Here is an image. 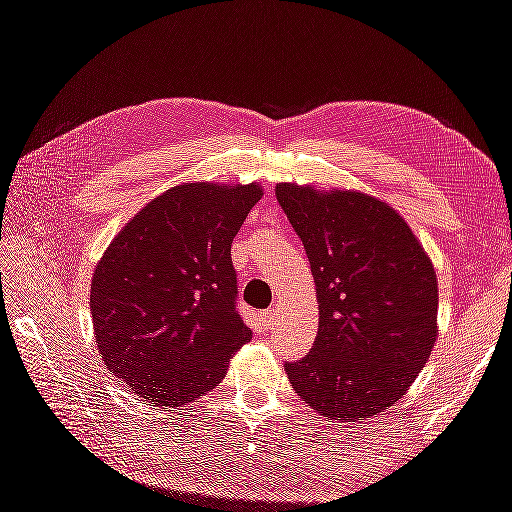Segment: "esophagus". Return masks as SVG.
I'll return each mask as SVG.
<instances>
[{
	"mask_svg": "<svg viewBox=\"0 0 512 512\" xmlns=\"http://www.w3.org/2000/svg\"><path fill=\"white\" fill-rule=\"evenodd\" d=\"M260 318H262V322H265V327H271V324L277 322V309H273V307L265 309V312L260 314Z\"/></svg>",
	"mask_w": 512,
	"mask_h": 512,
	"instance_id": "1",
	"label": "esophagus"
}]
</instances>
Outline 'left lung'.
<instances>
[{
  "mask_svg": "<svg viewBox=\"0 0 512 512\" xmlns=\"http://www.w3.org/2000/svg\"><path fill=\"white\" fill-rule=\"evenodd\" d=\"M303 241L320 327L290 386L329 421H365L416 380L438 337V280L401 215L363 192L277 183Z\"/></svg>",
  "mask_w": 512,
  "mask_h": 512,
  "instance_id": "obj_1",
  "label": "left lung"
}]
</instances>
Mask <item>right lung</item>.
I'll list each match as a JSON object with an SVG mask.
<instances>
[{
  "mask_svg": "<svg viewBox=\"0 0 512 512\" xmlns=\"http://www.w3.org/2000/svg\"><path fill=\"white\" fill-rule=\"evenodd\" d=\"M258 183H183L138 211L91 277L89 307L108 371L158 406L218 386L252 331L237 312L230 245Z\"/></svg>",
  "mask_w": 512,
  "mask_h": 512,
  "instance_id": "add662e5",
  "label": "right lung"
}]
</instances>
